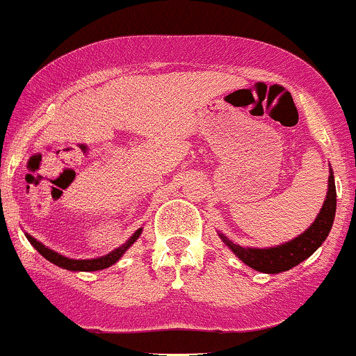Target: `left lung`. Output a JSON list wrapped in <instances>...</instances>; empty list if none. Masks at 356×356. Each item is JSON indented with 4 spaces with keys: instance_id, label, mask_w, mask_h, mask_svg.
I'll return each mask as SVG.
<instances>
[{
    "instance_id": "1",
    "label": "left lung",
    "mask_w": 356,
    "mask_h": 356,
    "mask_svg": "<svg viewBox=\"0 0 356 356\" xmlns=\"http://www.w3.org/2000/svg\"><path fill=\"white\" fill-rule=\"evenodd\" d=\"M336 215V186H334V175L329 168V181H327V194L324 200L323 208H321L319 215L314 220V223L302 232L298 237L291 238V241L280 244L275 247H244L234 244L230 238L220 234V238L228 245V249L245 264V266L256 269V271L268 273V275H278V273L288 271V269L295 268L305 261L307 257L312 256L323 242L326 241L329 232H331L332 222H334Z\"/></svg>"
}]
</instances>
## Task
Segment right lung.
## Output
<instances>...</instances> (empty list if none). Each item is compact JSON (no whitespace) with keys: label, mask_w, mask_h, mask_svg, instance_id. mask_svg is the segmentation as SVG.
<instances>
[{"label":"right lung","mask_w":356,"mask_h":356,"mask_svg":"<svg viewBox=\"0 0 356 356\" xmlns=\"http://www.w3.org/2000/svg\"><path fill=\"white\" fill-rule=\"evenodd\" d=\"M141 232H143V228H138V230L128 238V241H126V244L118 247V249H114L112 252L106 254V256L93 257V259H71V257L63 256V254L56 252V250L46 247L42 242H39L35 237H32V235L27 234V232H25V237L29 238L30 244L35 247V250L40 254V256L46 257L49 263L56 264V266L68 269V271H100V269H106V268L112 266V264L118 263V261L124 256L126 250H128L129 247L138 241V237L141 235Z\"/></svg>","instance_id":"right-lung-1"}]
</instances>
